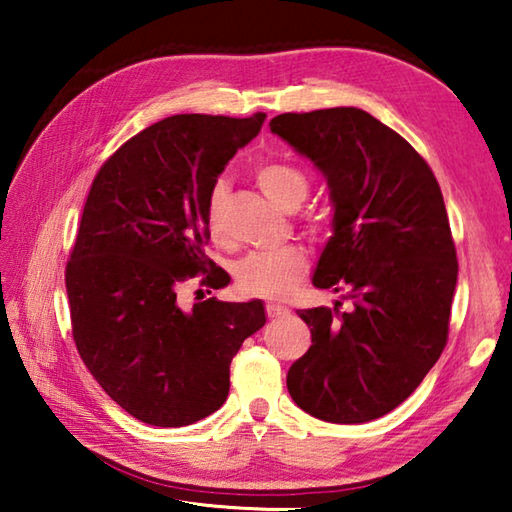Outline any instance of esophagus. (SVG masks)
<instances>
[{"instance_id":"1","label":"esophagus","mask_w":512,"mask_h":512,"mask_svg":"<svg viewBox=\"0 0 512 512\" xmlns=\"http://www.w3.org/2000/svg\"><path fill=\"white\" fill-rule=\"evenodd\" d=\"M287 307H282V305H275V302H268L266 305V314H268V318H280V316H284L287 314Z\"/></svg>"}]
</instances>
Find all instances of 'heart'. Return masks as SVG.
<instances>
[{"mask_svg":"<svg viewBox=\"0 0 512 512\" xmlns=\"http://www.w3.org/2000/svg\"><path fill=\"white\" fill-rule=\"evenodd\" d=\"M255 180L262 192L282 210H298L309 196V180L300 169L284 162H262L255 169ZM207 225L219 244H228V187L216 183L207 198ZM307 259L298 248L266 250L246 257L237 266V284L248 296L287 298L305 275Z\"/></svg>","mask_w":512,"mask_h":512,"instance_id":"heart-1","label":"heart"}]
</instances>
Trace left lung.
Wrapping results in <instances>:
<instances>
[{
  "label": "left lung",
  "mask_w": 512,
  "mask_h": 512,
  "mask_svg": "<svg viewBox=\"0 0 512 512\" xmlns=\"http://www.w3.org/2000/svg\"><path fill=\"white\" fill-rule=\"evenodd\" d=\"M282 137L323 173L332 230L314 287L343 291L350 309H302L311 348L287 388L318 420L357 424L400 406L447 345L458 277L438 180L393 128L359 108L284 112Z\"/></svg>",
  "instance_id": "1"
}]
</instances>
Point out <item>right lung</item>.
Segmentation results:
<instances>
[{"instance_id": "add662e5", "label": "right lung", "mask_w": 512, "mask_h": 512, "mask_svg": "<svg viewBox=\"0 0 512 512\" xmlns=\"http://www.w3.org/2000/svg\"><path fill=\"white\" fill-rule=\"evenodd\" d=\"M266 115H173L131 137L94 178L65 271L76 350L133 418L187 427L228 400L230 363L266 323L262 300L178 305V287L228 273L205 255L207 198Z\"/></svg>"}]
</instances>
